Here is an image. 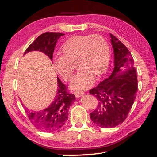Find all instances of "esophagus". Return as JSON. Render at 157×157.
Instances as JSON below:
<instances>
[{
    "mask_svg": "<svg viewBox=\"0 0 157 157\" xmlns=\"http://www.w3.org/2000/svg\"><path fill=\"white\" fill-rule=\"evenodd\" d=\"M84 93L82 92V91H75V92H74V94H75L76 98H79V97L82 96V95H84Z\"/></svg>",
    "mask_w": 157,
    "mask_h": 157,
    "instance_id": "34e87169",
    "label": "esophagus"
}]
</instances>
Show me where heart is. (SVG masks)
<instances>
[{
  "label": "heart",
  "instance_id": "heart-1",
  "mask_svg": "<svg viewBox=\"0 0 157 157\" xmlns=\"http://www.w3.org/2000/svg\"><path fill=\"white\" fill-rule=\"evenodd\" d=\"M63 56L55 57L53 64L57 73L66 81L70 80L77 62L79 69L70 84L71 89L83 91L94 84L95 76L107 70L110 49L107 41L98 35H78L66 41L62 48Z\"/></svg>",
  "mask_w": 157,
  "mask_h": 157
}]
</instances>
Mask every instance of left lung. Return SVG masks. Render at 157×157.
Here are the masks:
<instances>
[{"label":"left lung","mask_w":157,"mask_h":157,"mask_svg":"<svg viewBox=\"0 0 157 157\" xmlns=\"http://www.w3.org/2000/svg\"><path fill=\"white\" fill-rule=\"evenodd\" d=\"M109 36L113 50V70L108 78L89 91L98 102L90 118L103 128L116 127L125 120L138 91L136 71L131 53L116 36Z\"/></svg>","instance_id":"obj_1"}]
</instances>
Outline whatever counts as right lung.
Instances as JSON below:
<instances>
[{
  "mask_svg": "<svg viewBox=\"0 0 157 157\" xmlns=\"http://www.w3.org/2000/svg\"><path fill=\"white\" fill-rule=\"evenodd\" d=\"M63 35L64 34L59 33L42 34L29 46L24 55L32 51H39L52 61L57 42ZM57 86L58 89L54 100L48 107L40 111L29 110L25 107L31 123L43 132H50L60 129L68 119L69 108L75 100V95L68 94L66 86L59 78H57Z\"/></svg>",
  "mask_w": 157,
  "mask_h": 157,
  "instance_id": "right-lung-1",
  "label": "right lung"
}]
</instances>
